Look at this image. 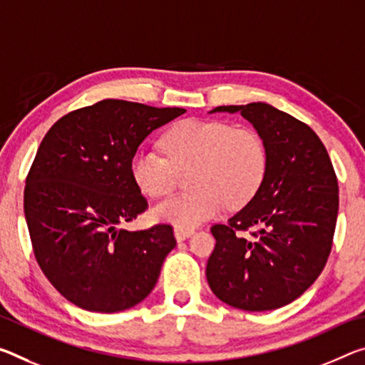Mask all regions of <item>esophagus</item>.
Instances as JSON below:
<instances>
[{
  "label": "esophagus",
  "instance_id": "esophagus-1",
  "mask_svg": "<svg viewBox=\"0 0 365 365\" xmlns=\"http://www.w3.org/2000/svg\"><path fill=\"white\" fill-rule=\"evenodd\" d=\"M173 234H175V239H177V240H185V239H188V237L193 234V229L175 227V229H173Z\"/></svg>",
  "mask_w": 365,
  "mask_h": 365
}]
</instances>
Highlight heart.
Instances as JSON below:
<instances>
[{"label": "heart", "instance_id": "obj_1", "mask_svg": "<svg viewBox=\"0 0 365 365\" xmlns=\"http://www.w3.org/2000/svg\"><path fill=\"white\" fill-rule=\"evenodd\" d=\"M165 158L138 151L131 159V177L144 195L159 198L175 188L178 172L188 170L192 190L154 206L158 221L193 227L224 210L247 205L262 185L268 151L252 128H234L221 120H183L162 138Z\"/></svg>", "mask_w": 365, "mask_h": 365}]
</instances>
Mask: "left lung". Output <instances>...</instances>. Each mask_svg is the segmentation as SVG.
<instances>
[{"instance_id": "8db88e82", "label": "left lung", "mask_w": 365, "mask_h": 365, "mask_svg": "<svg viewBox=\"0 0 365 365\" xmlns=\"http://www.w3.org/2000/svg\"><path fill=\"white\" fill-rule=\"evenodd\" d=\"M211 112H239L250 121L266 144L268 167L248 205L211 227L216 247L206 264L207 284L235 309H279L325 268L339 206L336 173L317 133L292 115L264 102Z\"/></svg>"}]
</instances>
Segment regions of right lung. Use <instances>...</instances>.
Masks as SVG:
<instances>
[{
    "instance_id": "1",
    "label": "right lung",
    "mask_w": 365,
    "mask_h": 365,
    "mask_svg": "<svg viewBox=\"0 0 365 365\" xmlns=\"http://www.w3.org/2000/svg\"><path fill=\"white\" fill-rule=\"evenodd\" d=\"M187 112L106 99L73 110L40 143L26 178L34 255L63 297L113 314L153 291L177 245L170 224L120 229L148 210L131 159L149 133Z\"/></svg>"
}]
</instances>
